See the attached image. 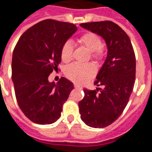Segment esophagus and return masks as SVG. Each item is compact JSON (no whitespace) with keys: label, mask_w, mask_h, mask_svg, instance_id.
I'll return each instance as SVG.
<instances>
[{"label":"esophagus","mask_w":152,"mask_h":152,"mask_svg":"<svg viewBox=\"0 0 152 152\" xmlns=\"http://www.w3.org/2000/svg\"><path fill=\"white\" fill-rule=\"evenodd\" d=\"M74 88H78V89H82V88L79 86V85H78V84H74Z\"/></svg>","instance_id":"1"}]
</instances>
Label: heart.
<instances>
[{
  "mask_svg": "<svg viewBox=\"0 0 152 152\" xmlns=\"http://www.w3.org/2000/svg\"><path fill=\"white\" fill-rule=\"evenodd\" d=\"M77 42L90 52V56L95 61H99L103 56L101 39L94 32H87L83 34L77 39ZM74 53V46L71 42L64 44L61 49V59L64 63H69L72 60ZM95 74L94 66L91 64H72L66 69L65 74L67 78L72 82L83 84Z\"/></svg>",
  "mask_w": 152,
  "mask_h": 152,
  "instance_id": "b5f03b06",
  "label": "heart"
}]
</instances>
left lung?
<instances>
[{
    "instance_id": "8db88e82",
    "label": "left lung",
    "mask_w": 152,
    "mask_h": 152,
    "mask_svg": "<svg viewBox=\"0 0 152 152\" xmlns=\"http://www.w3.org/2000/svg\"><path fill=\"white\" fill-rule=\"evenodd\" d=\"M83 28L100 35L107 48L106 60L96 77L95 90L83 89L78 102L81 119L94 128L109 126L125 109L136 78V57L128 35L110 20L80 24Z\"/></svg>"
}]
</instances>
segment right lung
Wrapping results in <instances>:
<instances>
[{
	"label": "right lung",
	"mask_w": 152,
	"mask_h": 152,
	"mask_svg": "<svg viewBox=\"0 0 152 152\" xmlns=\"http://www.w3.org/2000/svg\"><path fill=\"white\" fill-rule=\"evenodd\" d=\"M77 26L45 20L26 30L19 39L12 55V81L20 108L31 122L45 125L56 122L74 84L62 78L49 82L58 69L64 44L76 32Z\"/></svg>",
	"instance_id": "right-lung-1"
}]
</instances>
